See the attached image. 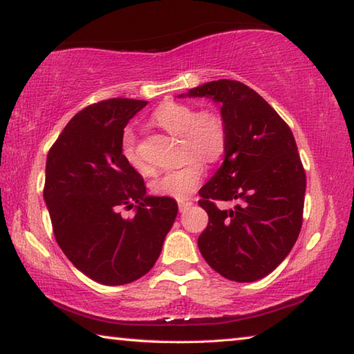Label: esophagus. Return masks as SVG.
<instances>
[{
    "label": "esophagus",
    "instance_id": "1",
    "mask_svg": "<svg viewBox=\"0 0 354 354\" xmlns=\"http://www.w3.org/2000/svg\"><path fill=\"white\" fill-rule=\"evenodd\" d=\"M192 206V201H179L178 203V207H179V211L181 212H184L185 209H189Z\"/></svg>",
    "mask_w": 354,
    "mask_h": 354
}]
</instances>
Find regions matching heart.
Returning <instances> with one entry per match:
<instances>
[{"instance_id": "1", "label": "heart", "mask_w": 354, "mask_h": 354, "mask_svg": "<svg viewBox=\"0 0 354 354\" xmlns=\"http://www.w3.org/2000/svg\"><path fill=\"white\" fill-rule=\"evenodd\" d=\"M153 122L183 139V167L154 176L149 183V190L158 196L185 200L198 189L205 176V162H215L225 153L227 129L220 112L214 109L196 111L194 106L178 101H167L153 113ZM122 154L134 170L147 171L148 164L137 145L136 136L131 129L122 134Z\"/></svg>"}]
</instances>
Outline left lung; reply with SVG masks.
I'll use <instances>...</instances> for the list:
<instances>
[{"instance_id": "left-lung-1", "label": "left lung", "mask_w": 354, "mask_h": 354, "mask_svg": "<svg viewBox=\"0 0 354 354\" xmlns=\"http://www.w3.org/2000/svg\"><path fill=\"white\" fill-rule=\"evenodd\" d=\"M189 97L220 103L227 129L225 162L198 192L209 217L198 248L221 277L261 279L290 253L303 225L306 173L295 139L278 112L241 81L206 82ZM223 202L235 207L223 209Z\"/></svg>"}]
</instances>
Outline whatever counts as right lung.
Here are the masks:
<instances>
[{"label": "right lung", "mask_w": 354, "mask_h": 354, "mask_svg": "<svg viewBox=\"0 0 354 354\" xmlns=\"http://www.w3.org/2000/svg\"><path fill=\"white\" fill-rule=\"evenodd\" d=\"M148 101L111 98L70 120L46 158L44 196L56 242L88 278L106 286L133 283L151 270L178 205L147 196L145 181L122 154V134ZM136 214L123 219L119 209Z\"/></svg>", "instance_id": "obj_1"}]
</instances>
